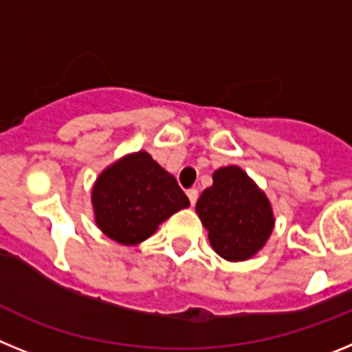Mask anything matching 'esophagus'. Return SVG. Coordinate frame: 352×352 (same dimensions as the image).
Instances as JSON below:
<instances>
[{
  "instance_id": "esophagus-1",
  "label": "esophagus",
  "mask_w": 352,
  "mask_h": 352,
  "mask_svg": "<svg viewBox=\"0 0 352 352\" xmlns=\"http://www.w3.org/2000/svg\"><path fill=\"white\" fill-rule=\"evenodd\" d=\"M186 195H188V199H190V204L197 203V197H199L197 188H190V190H186Z\"/></svg>"
}]
</instances>
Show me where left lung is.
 Returning a JSON list of instances; mask_svg holds the SVG:
<instances>
[{"label": "left lung", "instance_id": "obj_1", "mask_svg": "<svg viewBox=\"0 0 352 352\" xmlns=\"http://www.w3.org/2000/svg\"><path fill=\"white\" fill-rule=\"evenodd\" d=\"M213 250L227 261L254 257L275 226L272 204L243 169L220 167L195 204Z\"/></svg>", "mask_w": 352, "mask_h": 352}]
</instances>
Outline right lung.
Returning <instances> with one entry per match:
<instances>
[{
  "mask_svg": "<svg viewBox=\"0 0 352 352\" xmlns=\"http://www.w3.org/2000/svg\"><path fill=\"white\" fill-rule=\"evenodd\" d=\"M91 203L96 226L107 238L138 245L190 201L173 174L149 153L138 151L114 162L96 178Z\"/></svg>",
  "mask_w": 352,
  "mask_h": 352,
  "instance_id": "add662e5",
  "label": "right lung"
}]
</instances>
